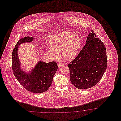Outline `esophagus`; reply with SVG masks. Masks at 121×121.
<instances>
[{"label":"esophagus","mask_w":121,"mask_h":121,"mask_svg":"<svg viewBox=\"0 0 121 121\" xmlns=\"http://www.w3.org/2000/svg\"><path fill=\"white\" fill-rule=\"evenodd\" d=\"M64 65H65V64H64V63H59V64H58V67L59 68H60V67L64 66Z\"/></svg>","instance_id":"esophagus-1"}]
</instances>
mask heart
<instances>
[{
  "label": "heart",
  "instance_id": "1",
  "mask_svg": "<svg viewBox=\"0 0 121 121\" xmlns=\"http://www.w3.org/2000/svg\"><path fill=\"white\" fill-rule=\"evenodd\" d=\"M50 46L47 50L52 57L58 58L59 53L63 52L64 58L71 60L77 57L81 46V41L75 34L64 31L51 36L49 39Z\"/></svg>",
  "mask_w": 121,
  "mask_h": 121
}]
</instances>
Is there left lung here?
<instances>
[{"label": "left lung", "mask_w": 121, "mask_h": 121, "mask_svg": "<svg viewBox=\"0 0 121 121\" xmlns=\"http://www.w3.org/2000/svg\"><path fill=\"white\" fill-rule=\"evenodd\" d=\"M88 35L85 46L68 64L70 80L79 89H89L98 83L107 68L105 45L93 30Z\"/></svg>", "instance_id": "8db88e82"}]
</instances>
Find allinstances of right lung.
<instances>
[{
	"mask_svg": "<svg viewBox=\"0 0 121 121\" xmlns=\"http://www.w3.org/2000/svg\"><path fill=\"white\" fill-rule=\"evenodd\" d=\"M34 38L26 37L19 40L16 44L12 53V68L13 74L21 85L28 91L33 93H42L48 89L57 69V63H45L39 61L30 72H26L21 68L18 58L19 45L33 41Z\"/></svg>",
	"mask_w": 121,
	"mask_h": 121,
	"instance_id": "add662e5",
	"label": "right lung"
}]
</instances>
